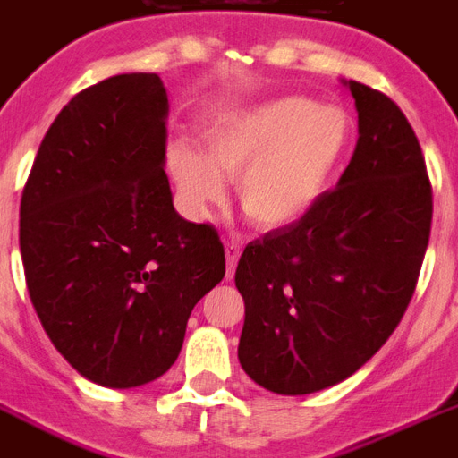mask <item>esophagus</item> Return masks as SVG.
<instances>
[{"instance_id": "1", "label": "esophagus", "mask_w": 458, "mask_h": 458, "mask_svg": "<svg viewBox=\"0 0 458 458\" xmlns=\"http://www.w3.org/2000/svg\"><path fill=\"white\" fill-rule=\"evenodd\" d=\"M239 258H241L239 243H233V241H226V277H229V279H232L233 272H236Z\"/></svg>"}]
</instances>
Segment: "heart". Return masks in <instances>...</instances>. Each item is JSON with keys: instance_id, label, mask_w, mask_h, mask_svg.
Wrapping results in <instances>:
<instances>
[{"instance_id": "b5f03b06", "label": "heart", "mask_w": 458, "mask_h": 458, "mask_svg": "<svg viewBox=\"0 0 458 458\" xmlns=\"http://www.w3.org/2000/svg\"><path fill=\"white\" fill-rule=\"evenodd\" d=\"M353 122L342 107L277 98L229 116L210 133L208 155L174 145L169 169L191 208L208 210L239 179L241 208L258 226L293 225L325 196L351 148Z\"/></svg>"}]
</instances>
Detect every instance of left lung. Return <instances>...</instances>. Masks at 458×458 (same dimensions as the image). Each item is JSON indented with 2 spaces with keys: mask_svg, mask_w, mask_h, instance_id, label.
<instances>
[{
  "mask_svg": "<svg viewBox=\"0 0 458 458\" xmlns=\"http://www.w3.org/2000/svg\"><path fill=\"white\" fill-rule=\"evenodd\" d=\"M349 88L360 136L339 186L299 222L250 241L236 267L239 360L277 394L332 387L382 349L430 241L432 183L409 119L380 90Z\"/></svg>",
  "mask_w": 458,
  "mask_h": 458,
  "instance_id": "1",
  "label": "left lung"
}]
</instances>
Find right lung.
Masks as SVG:
<instances>
[{
  "instance_id": "obj_1",
  "label": "right lung",
  "mask_w": 458,
  "mask_h": 458,
  "mask_svg": "<svg viewBox=\"0 0 458 458\" xmlns=\"http://www.w3.org/2000/svg\"><path fill=\"white\" fill-rule=\"evenodd\" d=\"M165 119L157 73L85 88L42 138L21 196L35 313L56 351L102 387L165 375L193 306L225 277L217 229L174 210Z\"/></svg>"
}]
</instances>
